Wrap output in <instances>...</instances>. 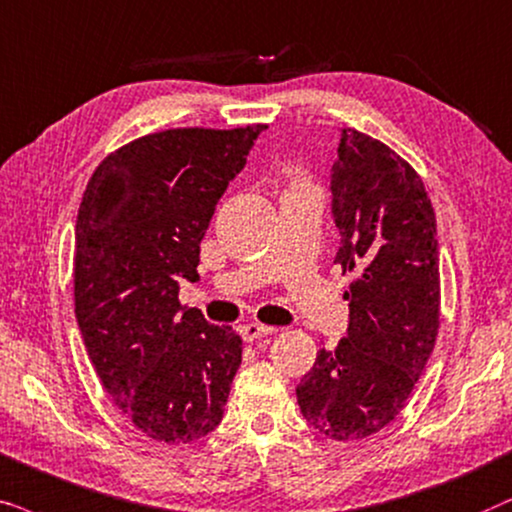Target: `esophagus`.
Masks as SVG:
<instances>
[{"instance_id": "obj_1", "label": "esophagus", "mask_w": 512, "mask_h": 512, "mask_svg": "<svg viewBox=\"0 0 512 512\" xmlns=\"http://www.w3.org/2000/svg\"><path fill=\"white\" fill-rule=\"evenodd\" d=\"M274 332V327H267V325H260V323H248L241 327V337L245 339V342H257V339L267 337Z\"/></svg>"}]
</instances>
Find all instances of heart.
<instances>
[{
  "instance_id": "1",
  "label": "heart",
  "mask_w": 512,
  "mask_h": 512,
  "mask_svg": "<svg viewBox=\"0 0 512 512\" xmlns=\"http://www.w3.org/2000/svg\"><path fill=\"white\" fill-rule=\"evenodd\" d=\"M297 187H304V182H302V180H297Z\"/></svg>"
}]
</instances>
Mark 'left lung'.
Listing matches in <instances>:
<instances>
[{
  "label": "left lung",
  "mask_w": 512,
  "mask_h": 512,
  "mask_svg": "<svg viewBox=\"0 0 512 512\" xmlns=\"http://www.w3.org/2000/svg\"><path fill=\"white\" fill-rule=\"evenodd\" d=\"M335 264L353 271L349 330L297 386L304 419L332 440H363L403 410L440 327V250L424 182L384 142L342 128L330 173Z\"/></svg>",
  "instance_id": "obj_1"
}]
</instances>
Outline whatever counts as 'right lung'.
<instances>
[{
    "label": "right lung",
    "instance_id": "1",
    "mask_svg": "<svg viewBox=\"0 0 512 512\" xmlns=\"http://www.w3.org/2000/svg\"><path fill=\"white\" fill-rule=\"evenodd\" d=\"M264 128L145 135L109 154L81 199L74 313L88 358L124 417L166 445L215 431L241 365V337L177 295Z\"/></svg>",
    "mask_w": 512,
    "mask_h": 512
}]
</instances>
